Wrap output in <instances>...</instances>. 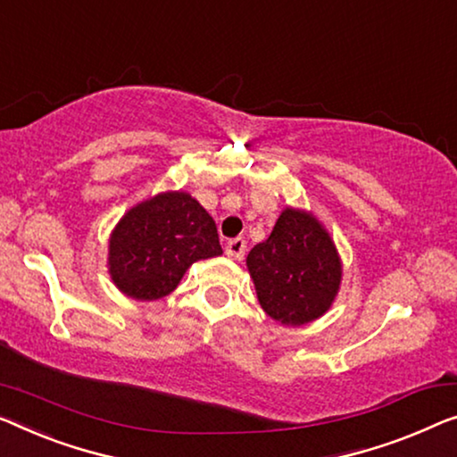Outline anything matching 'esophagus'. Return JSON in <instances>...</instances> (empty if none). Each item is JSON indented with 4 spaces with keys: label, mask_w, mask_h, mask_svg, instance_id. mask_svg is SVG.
I'll return each mask as SVG.
<instances>
[{
    "label": "esophagus",
    "mask_w": 457,
    "mask_h": 457,
    "mask_svg": "<svg viewBox=\"0 0 457 457\" xmlns=\"http://www.w3.org/2000/svg\"><path fill=\"white\" fill-rule=\"evenodd\" d=\"M244 252H246V240L244 237H234L226 244V254L234 261H242Z\"/></svg>",
    "instance_id": "esophagus-1"
}]
</instances>
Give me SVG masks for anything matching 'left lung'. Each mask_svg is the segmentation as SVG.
<instances>
[{
  "label": "left lung",
  "mask_w": 457,
  "mask_h": 457,
  "mask_svg": "<svg viewBox=\"0 0 457 457\" xmlns=\"http://www.w3.org/2000/svg\"><path fill=\"white\" fill-rule=\"evenodd\" d=\"M258 302L285 326L314 322L328 312L343 267L335 242L314 215L287 207L267 240L246 258Z\"/></svg>",
  "instance_id": "8db88e82"
}]
</instances>
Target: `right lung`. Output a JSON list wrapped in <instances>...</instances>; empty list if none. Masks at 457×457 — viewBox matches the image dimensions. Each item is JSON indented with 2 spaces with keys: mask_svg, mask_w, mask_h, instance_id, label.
Returning <instances> with one entry per match:
<instances>
[{
  "mask_svg": "<svg viewBox=\"0 0 457 457\" xmlns=\"http://www.w3.org/2000/svg\"><path fill=\"white\" fill-rule=\"evenodd\" d=\"M213 217L188 193H160L129 209L108 242V272L122 294H172L196 261L221 254Z\"/></svg>",
  "mask_w": 457,
  "mask_h": 457,
  "instance_id": "right-lung-1",
  "label": "right lung"
}]
</instances>
